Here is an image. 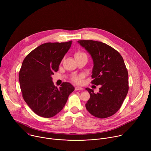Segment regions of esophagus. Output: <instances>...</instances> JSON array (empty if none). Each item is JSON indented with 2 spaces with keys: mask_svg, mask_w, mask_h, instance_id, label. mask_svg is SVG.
<instances>
[{
  "mask_svg": "<svg viewBox=\"0 0 151 151\" xmlns=\"http://www.w3.org/2000/svg\"><path fill=\"white\" fill-rule=\"evenodd\" d=\"M75 90L76 91H78V90H83V88L82 87H75Z\"/></svg>",
  "mask_w": 151,
  "mask_h": 151,
  "instance_id": "1",
  "label": "esophagus"
}]
</instances>
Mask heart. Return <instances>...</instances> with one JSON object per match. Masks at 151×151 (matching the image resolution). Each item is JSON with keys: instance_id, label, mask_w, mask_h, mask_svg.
Returning a JSON list of instances; mask_svg holds the SVG:
<instances>
[{"instance_id": "1", "label": "heart", "mask_w": 151, "mask_h": 151, "mask_svg": "<svg viewBox=\"0 0 151 151\" xmlns=\"http://www.w3.org/2000/svg\"><path fill=\"white\" fill-rule=\"evenodd\" d=\"M85 55V54L83 52L78 51V52H76L75 54V57L80 56V55ZM82 78H83L82 75H74V76H72V80L76 83H81L82 82Z\"/></svg>"}]
</instances>
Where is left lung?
I'll use <instances>...</instances> for the list:
<instances>
[{
	"label": "left lung",
	"instance_id": "obj_1",
	"mask_svg": "<svg viewBox=\"0 0 151 151\" xmlns=\"http://www.w3.org/2000/svg\"><path fill=\"white\" fill-rule=\"evenodd\" d=\"M78 42L87 50L93 60L91 83L100 85L99 92L86 88L90 98L85 104L93 116L106 118L114 115L119 109L128 93V71L123 58L114 48L104 43L92 40Z\"/></svg>",
	"mask_w": 151,
	"mask_h": 151
}]
</instances>
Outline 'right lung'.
<instances>
[{
	"mask_svg": "<svg viewBox=\"0 0 151 151\" xmlns=\"http://www.w3.org/2000/svg\"><path fill=\"white\" fill-rule=\"evenodd\" d=\"M72 42L43 44L31 51L23 61L19 73L23 97L30 108L40 116L51 118L57 115L75 90L69 82H63L58 89L51 77L58 71Z\"/></svg>",
	"mask_w": 151,
	"mask_h": 151,
	"instance_id": "1",
	"label": "right lung"
}]
</instances>
